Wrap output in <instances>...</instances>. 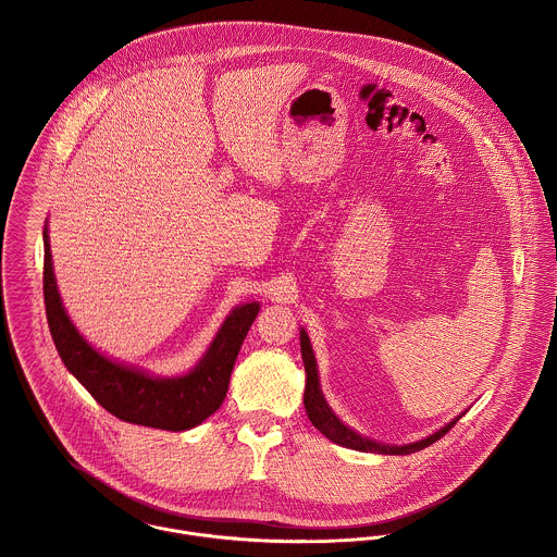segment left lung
I'll return each mask as SVG.
<instances>
[{"mask_svg": "<svg viewBox=\"0 0 557 557\" xmlns=\"http://www.w3.org/2000/svg\"><path fill=\"white\" fill-rule=\"evenodd\" d=\"M300 347H302V360H305V369H307V391H305V409L309 413V420L313 422V426L319 433H323L327 440H332L334 444H341L345 448H354V450H362V453H377V455H411L418 453L431 444H435L440 437H444L461 418H455L453 422H448L444 429H440L437 433L429 435L426 440H420L416 444H407V446H384L377 444L373 440L360 437L358 433H354L351 429H347L334 413L332 409L325 405L323 395L319 391L318 367H315V356L309 343L307 332H300Z\"/></svg>", "mask_w": 557, "mask_h": 557, "instance_id": "1", "label": "left lung"}]
</instances>
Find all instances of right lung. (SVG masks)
Masks as SVG:
<instances>
[{
    "label": "right lung",
    "instance_id": "1",
    "mask_svg": "<svg viewBox=\"0 0 557 557\" xmlns=\"http://www.w3.org/2000/svg\"><path fill=\"white\" fill-rule=\"evenodd\" d=\"M45 307L55 349L66 369L109 413L124 422L164 431L193 429L212 416L227 397L239 345L259 313V305H244L225 319L203 360L184 377L159 380L115 364L91 349L66 315L51 263L45 230Z\"/></svg>",
    "mask_w": 557,
    "mask_h": 557
}]
</instances>
